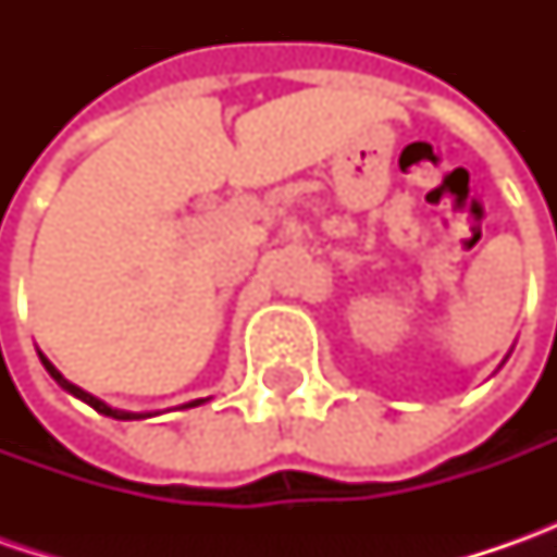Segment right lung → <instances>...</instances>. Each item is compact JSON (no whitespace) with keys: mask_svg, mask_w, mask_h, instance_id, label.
<instances>
[{"mask_svg":"<svg viewBox=\"0 0 557 557\" xmlns=\"http://www.w3.org/2000/svg\"><path fill=\"white\" fill-rule=\"evenodd\" d=\"M39 359H42V366H46V372L52 374L54 381H58V384H61V387H64L67 394H74L76 399H83V403H89V406H92L96 412H101V416L120 418V421H129V418H145V416H133V412H120V409H111V406H104L101 399H96V396H92V394H86V391H79L76 384H71V381H67L64 374L58 372V369H54V366H52V362H49V359H46V356H39ZM201 403H203V399H195V403H188V406H201Z\"/></svg>","mask_w":557,"mask_h":557,"instance_id":"obj_1","label":"right lung"}]
</instances>
